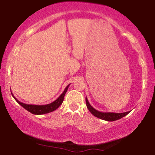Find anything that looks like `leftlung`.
<instances>
[{
    "mask_svg": "<svg viewBox=\"0 0 155 155\" xmlns=\"http://www.w3.org/2000/svg\"><path fill=\"white\" fill-rule=\"evenodd\" d=\"M86 100V105L89 111L91 112L92 115H94L96 117L100 118V119L107 120V121H114V120H116L120 119L124 116H126L127 114L130 113V111L124 112V113H113V112H101L99 111H97L94 108H93L90 104L89 103L88 99H87V97L85 98Z\"/></svg>",
    "mask_w": 155,
    "mask_h": 155,
    "instance_id": "obj_1",
    "label": "left lung"
}]
</instances>
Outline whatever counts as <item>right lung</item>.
<instances>
[{"label": "right lung", "instance_id": "right-lung-1", "mask_svg": "<svg viewBox=\"0 0 155 155\" xmlns=\"http://www.w3.org/2000/svg\"><path fill=\"white\" fill-rule=\"evenodd\" d=\"M69 86H70V84L65 88L64 91H63L62 94L58 97V99H56L54 101H53V102L48 104H45V105L27 104L22 103L19 100H18V99L15 98V97L12 94V92L11 94H12V96L13 97V98L16 100L17 102H18L20 105L22 106V107L24 108V109H26L27 111H29L32 114H35V115H41V114H48V113H50V112L54 111L60 107L61 104L63 103V99H64V96L65 93L67 92L68 88Z\"/></svg>", "mask_w": 155, "mask_h": 155}]
</instances>
